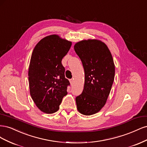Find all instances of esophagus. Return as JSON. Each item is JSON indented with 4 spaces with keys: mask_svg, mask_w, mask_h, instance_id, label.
<instances>
[{
    "mask_svg": "<svg viewBox=\"0 0 147 147\" xmlns=\"http://www.w3.org/2000/svg\"><path fill=\"white\" fill-rule=\"evenodd\" d=\"M74 79H70V84H72V85H73V84H74Z\"/></svg>",
    "mask_w": 147,
    "mask_h": 147,
    "instance_id": "1",
    "label": "esophagus"
}]
</instances>
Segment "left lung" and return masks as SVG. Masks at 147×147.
<instances>
[{
  "label": "left lung",
  "mask_w": 147,
  "mask_h": 147,
  "mask_svg": "<svg viewBox=\"0 0 147 147\" xmlns=\"http://www.w3.org/2000/svg\"><path fill=\"white\" fill-rule=\"evenodd\" d=\"M74 50L84 70L83 90L75 98L77 109L91 115L99 112L107 100L115 77L113 59L105 44L97 40L79 42Z\"/></svg>",
  "instance_id": "8db88e82"
}]
</instances>
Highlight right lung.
<instances>
[{
    "mask_svg": "<svg viewBox=\"0 0 147 147\" xmlns=\"http://www.w3.org/2000/svg\"><path fill=\"white\" fill-rule=\"evenodd\" d=\"M72 42L58 35H49L35 47L29 68L30 94L37 107L47 113L59 109L67 89L70 84L65 77V68L61 63Z\"/></svg>",
    "mask_w": 147,
    "mask_h": 147,
    "instance_id": "1",
    "label": "right lung"
}]
</instances>
